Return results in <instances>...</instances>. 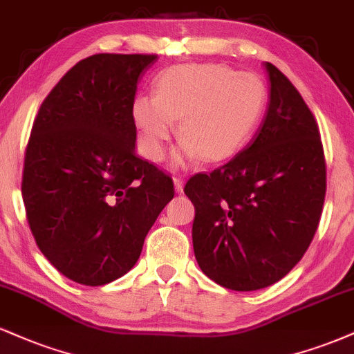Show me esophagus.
<instances>
[{
	"label": "esophagus",
	"instance_id": "1",
	"mask_svg": "<svg viewBox=\"0 0 354 354\" xmlns=\"http://www.w3.org/2000/svg\"><path fill=\"white\" fill-rule=\"evenodd\" d=\"M184 178L182 177H174V187H176V192L177 194H182L184 192Z\"/></svg>",
	"mask_w": 354,
	"mask_h": 354
}]
</instances>
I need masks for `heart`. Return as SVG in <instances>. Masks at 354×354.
Masks as SVG:
<instances>
[{"label": "heart", "mask_w": 354, "mask_h": 354, "mask_svg": "<svg viewBox=\"0 0 354 354\" xmlns=\"http://www.w3.org/2000/svg\"><path fill=\"white\" fill-rule=\"evenodd\" d=\"M267 107V87L252 73L223 64L174 66L156 79V95L140 94L132 102L139 149L147 159H164L174 120L182 140L177 165L202 159H228L250 139Z\"/></svg>", "instance_id": "b5f03b06"}]
</instances>
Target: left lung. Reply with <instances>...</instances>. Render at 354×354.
<instances>
[{
    "mask_svg": "<svg viewBox=\"0 0 354 354\" xmlns=\"http://www.w3.org/2000/svg\"><path fill=\"white\" fill-rule=\"evenodd\" d=\"M270 101L242 152L184 192L195 207L194 253L210 280L235 292L277 283L310 247L322 217L326 165L313 114L288 77L265 62Z\"/></svg>",
    "mask_w": 354,
    "mask_h": 354,
    "instance_id": "1",
    "label": "left lung"
}]
</instances>
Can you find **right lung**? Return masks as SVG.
<instances>
[{
  "label": "right lung",
  "instance_id": "add662e5",
  "mask_svg": "<svg viewBox=\"0 0 354 354\" xmlns=\"http://www.w3.org/2000/svg\"><path fill=\"white\" fill-rule=\"evenodd\" d=\"M156 61V54L79 61L32 124L21 185L29 228L53 267L76 283L126 275L174 198L172 178L136 153L132 102Z\"/></svg>",
  "mask_w": 354,
  "mask_h": 354
}]
</instances>
